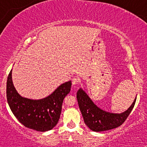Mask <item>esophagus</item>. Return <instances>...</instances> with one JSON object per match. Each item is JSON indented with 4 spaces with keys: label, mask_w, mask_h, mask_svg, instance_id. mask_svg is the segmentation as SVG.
I'll return each instance as SVG.
<instances>
[{
    "label": "esophagus",
    "mask_w": 147,
    "mask_h": 147,
    "mask_svg": "<svg viewBox=\"0 0 147 147\" xmlns=\"http://www.w3.org/2000/svg\"><path fill=\"white\" fill-rule=\"evenodd\" d=\"M79 82V79L76 78V77H74L73 79H72V86H75L77 85V84H78Z\"/></svg>",
    "instance_id": "34e87169"
}]
</instances>
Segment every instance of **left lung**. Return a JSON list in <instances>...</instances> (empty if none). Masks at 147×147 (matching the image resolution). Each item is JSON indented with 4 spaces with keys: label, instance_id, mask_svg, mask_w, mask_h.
<instances>
[{
    "label": "left lung",
    "instance_id": "obj_1",
    "mask_svg": "<svg viewBox=\"0 0 147 147\" xmlns=\"http://www.w3.org/2000/svg\"><path fill=\"white\" fill-rule=\"evenodd\" d=\"M77 99L84 122L89 129L95 132L108 131L122 125L133 110L136 101V97L133 104L124 112L113 113L99 108L82 88L77 91Z\"/></svg>",
    "mask_w": 147,
    "mask_h": 147
}]
</instances>
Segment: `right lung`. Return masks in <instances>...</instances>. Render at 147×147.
<instances>
[{
	"label": "right lung",
	"instance_id": "add662e5",
	"mask_svg": "<svg viewBox=\"0 0 147 147\" xmlns=\"http://www.w3.org/2000/svg\"><path fill=\"white\" fill-rule=\"evenodd\" d=\"M11 71L7 81V99L16 119L25 127L37 131L53 129L59 119L63 99L70 91L71 81L62 84L45 98L31 99L22 97L16 90Z\"/></svg>",
	"mask_w": 147,
	"mask_h": 147
}]
</instances>
